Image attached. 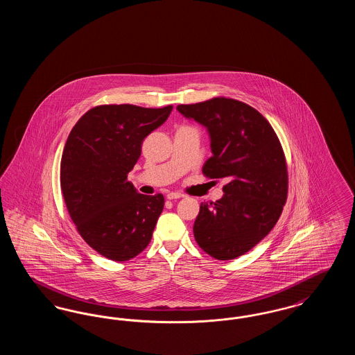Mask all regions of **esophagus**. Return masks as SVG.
I'll return each mask as SVG.
<instances>
[{
    "label": "esophagus",
    "instance_id": "1",
    "mask_svg": "<svg viewBox=\"0 0 355 355\" xmlns=\"http://www.w3.org/2000/svg\"><path fill=\"white\" fill-rule=\"evenodd\" d=\"M166 197H168V200L173 201V200H180V198H182L184 194H181V193H173V191H171Z\"/></svg>",
    "mask_w": 355,
    "mask_h": 355
}]
</instances>
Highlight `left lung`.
Masks as SVG:
<instances>
[{
  "label": "left lung",
  "instance_id": "1",
  "mask_svg": "<svg viewBox=\"0 0 355 355\" xmlns=\"http://www.w3.org/2000/svg\"><path fill=\"white\" fill-rule=\"evenodd\" d=\"M177 110L207 129L213 155L203 174L227 180L220 200L201 203L194 238L216 259H234L270 233L286 203L281 142L268 119L243 102L217 97Z\"/></svg>",
  "mask_w": 355,
  "mask_h": 355
}]
</instances>
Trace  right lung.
Instances as JSON below:
<instances>
[{"mask_svg":"<svg viewBox=\"0 0 355 355\" xmlns=\"http://www.w3.org/2000/svg\"><path fill=\"white\" fill-rule=\"evenodd\" d=\"M173 106L101 105L86 112L65 144L60 181L70 218L85 242L123 262L150 242L164 196H145L128 181L145 137L159 128Z\"/></svg>","mask_w":355,"mask_h":355,"instance_id":"obj_1","label":"right lung"}]
</instances>
